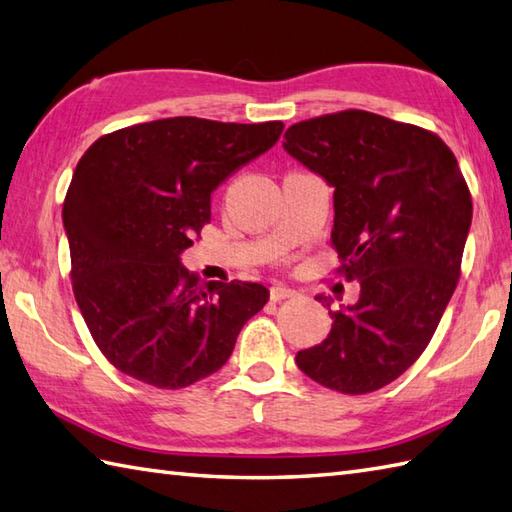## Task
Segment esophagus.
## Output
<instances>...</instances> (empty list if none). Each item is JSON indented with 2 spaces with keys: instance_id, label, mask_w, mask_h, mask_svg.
<instances>
[{
  "instance_id": "esophagus-1",
  "label": "esophagus",
  "mask_w": 512,
  "mask_h": 512,
  "mask_svg": "<svg viewBox=\"0 0 512 512\" xmlns=\"http://www.w3.org/2000/svg\"><path fill=\"white\" fill-rule=\"evenodd\" d=\"M288 297H295V290L288 288V286H281V284H275L273 288H270V299H273V301H281V299H288Z\"/></svg>"
}]
</instances>
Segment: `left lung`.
<instances>
[{"label":"left lung","instance_id":"obj_1","mask_svg":"<svg viewBox=\"0 0 512 512\" xmlns=\"http://www.w3.org/2000/svg\"><path fill=\"white\" fill-rule=\"evenodd\" d=\"M284 138L292 158L334 187L339 273L361 284L297 365L323 387L369 394L407 372L436 332L460 279L471 191L453 151L418 125L345 110L295 123Z\"/></svg>","mask_w":512,"mask_h":512}]
</instances>
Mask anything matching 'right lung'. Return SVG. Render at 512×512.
<instances>
[{"label": "right lung", "instance_id": "add662e5", "mask_svg": "<svg viewBox=\"0 0 512 512\" xmlns=\"http://www.w3.org/2000/svg\"><path fill=\"white\" fill-rule=\"evenodd\" d=\"M284 123L195 116L101 136L74 169L63 202L72 290L94 343L123 374L189 387L231 356L270 292L209 281L180 264L211 220V193L273 147Z\"/></svg>", "mask_w": 512, "mask_h": 512}]
</instances>
